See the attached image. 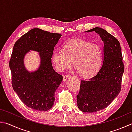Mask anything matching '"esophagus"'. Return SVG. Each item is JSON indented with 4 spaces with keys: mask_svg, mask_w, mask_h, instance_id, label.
I'll return each instance as SVG.
<instances>
[{
    "mask_svg": "<svg viewBox=\"0 0 132 132\" xmlns=\"http://www.w3.org/2000/svg\"><path fill=\"white\" fill-rule=\"evenodd\" d=\"M70 77V75H68V74H66V75H64L63 76V81H66L67 80H68V78H69Z\"/></svg>",
    "mask_w": 132,
    "mask_h": 132,
    "instance_id": "obj_1",
    "label": "esophagus"
}]
</instances>
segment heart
<instances>
[{"mask_svg":"<svg viewBox=\"0 0 132 132\" xmlns=\"http://www.w3.org/2000/svg\"><path fill=\"white\" fill-rule=\"evenodd\" d=\"M52 59L57 70L63 71L74 63L81 76L90 77L99 70L102 61V51L99 45L76 39L64 45L63 51L54 52Z\"/></svg>","mask_w":132,"mask_h":132,"instance_id":"b5f03b06","label":"heart"}]
</instances>
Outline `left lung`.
<instances>
[{
  "mask_svg": "<svg viewBox=\"0 0 132 132\" xmlns=\"http://www.w3.org/2000/svg\"><path fill=\"white\" fill-rule=\"evenodd\" d=\"M104 43L103 63L97 73L88 80L81 81L77 96L78 109L84 112H94L107 107L119 93L124 71L122 54L119 41L106 30L95 28Z\"/></svg>",
  "mask_w": 132,
  "mask_h": 132,
  "instance_id": "8db88e82",
  "label": "left lung"
}]
</instances>
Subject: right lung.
Returning a JSON list of instances; mask_svg holds the SVG:
<instances>
[{
  "label": "right lung",
  "instance_id": "obj_1",
  "mask_svg": "<svg viewBox=\"0 0 132 132\" xmlns=\"http://www.w3.org/2000/svg\"><path fill=\"white\" fill-rule=\"evenodd\" d=\"M61 36L34 28L22 35L14 45L9 62L12 87L21 101L31 109L47 111L53 106L55 92L63 76L54 70L51 58ZM29 50L40 52L41 58L39 69L30 73L25 69L23 61Z\"/></svg>",
  "mask_w": 132,
  "mask_h": 132
}]
</instances>
